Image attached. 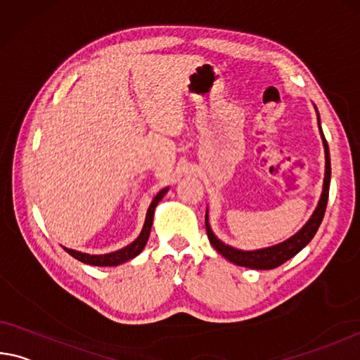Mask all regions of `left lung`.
<instances>
[{
  "instance_id": "obj_1",
  "label": "left lung",
  "mask_w": 360,
  "mask_h": 360,
  "mask_svg": "<svg viewBox=\"0 0 360 360\" xmlns=\"http://www.w3.org/2000/svg\"><path fill=\"white\" fill-rule=\"evenodd\" d=\"M316 112H317V108H316ZM317 122H319V129H321L323 149H325L323 189H322L321 200H319L317 208L314 210V213L309 218V221H307L306 224L301 227V229L296 232L293 237H290L288 240H285L282 243L274 245V247H267V248H261V250H252V252L237 250L233 247H229V245H226L224 242H221L219 238L214 236L213 231H211V227H210L208 210H207V216H205V226H207V236L210 238V243L213 245V248L216 250V252L221 253L226 259H229L231 262H233V264L250 267V269H276V267L283 264L285 261L293 258L296 253H300L301 250H303L306 245L312 240V237L316 236L319 226H321V222L323 219L325 208H327L328 189H330V174H332V168H330L328 144H327V141H325V136L322 133L319 112H317Z\"/></svg>"
}]
</instances>
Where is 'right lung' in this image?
<instances>
[{
    "mask_svg": "<svg viewBox=\"0 0 360 360\" xmlns=\"http://www.w3.org/2000/svg\"><path fill=\"white\" fill-rule=\"evenodd\" d=\"M167 192H168V187H165V189L160 191L157 195L153 197L150 207H149V210H147L146 222L139 233V237L136 238L134 242L127 245L124 248L117 250V252H113V253H107V255H88V253H82V252H77V250H70L65 247H64V250L68 255L73 256L75 259L84 262V264H91V266H118V264H122V262L133 259L134 256H138L142 250H144L147 240H149L152 222H153V211H155V207L158 205V202L162 200Z\"/></svg>",
    "mask_w": 360,
    "mask_h": 360,
    "instance_id": "right-lung-1",
    "label": "right lung"
}]
</instances>
